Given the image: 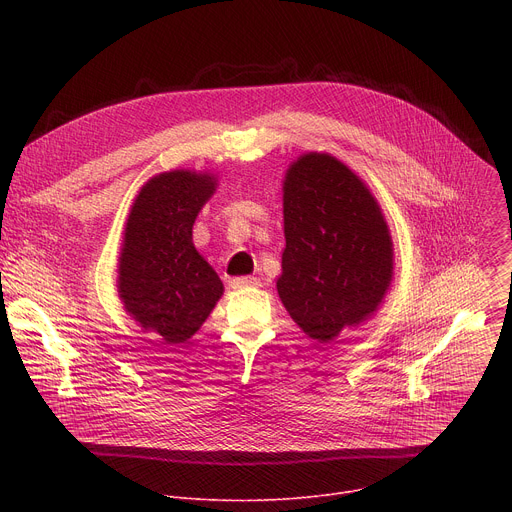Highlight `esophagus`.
<instances>
[{
	"instance_id": "34e87169",
	"label": "esophagus",
	"mask_w": 512,
	"mask_h": 512,
	"mask_svg": "<svg viewBox=\"0 0 512 512\" xmlns=\"http://www.w3.org/2000/svg\"><path fill=\"white\" fill-rule=\"evenodd\" d=\"M253 285H259L257 277H235V279H231V287H235V289L253 287Z\"/></svg>"
}]
</instances>
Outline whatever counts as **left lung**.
Listing matches in <instances>:
<instances>
[{"label":"left lung","mask_w":512,"mask_h":512,"mask_svg":"<svg viewBox=\"0 0 512 512\" xmlns=\"http://www.w3.org/2000/svg\"><path fill=\"white\" fill-rule=\"evenodd\" d=\"M279 298L312 338L328 342L381 304L393 243L369 188L328 154H306L283 182Z\"/></svg>","instance_id":"left-lung-1"}]
</instances>
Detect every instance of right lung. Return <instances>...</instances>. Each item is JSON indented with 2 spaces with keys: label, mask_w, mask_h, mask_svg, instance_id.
Instances as JSON below:
<instances>
[{
  "label": "right lung",
  "mask_w": 512,
  "mask_h": 512,
  "mask_svg": "<svg viewBox=\"0 0 512 512\" xmlns=\"http://www.w3.org/2000/svg\"><path fill=\"white\" fill-rule=\"evenodd\" d=\"M214 186L208 174L164 172L139 190L127 218L119 296L164 344L188 340L223 296V281L192 243V225Z\"/></svg>",
  "instance_id": "1"
}]
</instances>
